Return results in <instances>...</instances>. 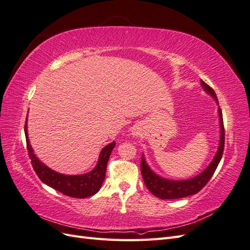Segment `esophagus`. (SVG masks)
Returning a JSON list of instances; mask_svg holds the SVG:
<instances>
[{
	"label": "esophagus",
	"mask_w": 250,
	"mask_h": 250,
	"mask_svg": "<svg viewBox=\"0 0 250 250\" xmlns=\"http://www.w3.org/2000/svg\"><path fill=\"white\" fill-rule=\"evenodd\" d=\"M138 133H139V132H138V131H134V134H135V135H137V134H138Z\"/></svg>",
	"instance_id": "esophagus-1"
}]
</instances>
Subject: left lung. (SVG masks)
<instances>
[{"instance_id": "1", "label": "left lung", "mask_w": 250, "mask_h": 250, "mask_svg": "<svg viewBox=\"0 0 250 250\" xmlns=\"http://www.w3.org/2000/svg\"><path fill=\"white\" fill-rule=\"evenodd\" d=\"M201 81V86L206 92L210 95L216 100L217 104L218 99L214 92V89L208 86L203 80ZM219 112V121H220V140H219V146L217 152L213 158V161L208 166L207 169L202 171L197 176L186 180H171L164 178L154 173L146 163L145 156L142 155L141 161V171L148 190L152 193L155 197L161 199H178L188 197V196L194 195L198 193L201 188L206 186L208 180L214 175V173L218 167L219 163L221 161V157L224 150V126H223V118L222 111L220 107H218Z\"/></svg>"}]
</instances>
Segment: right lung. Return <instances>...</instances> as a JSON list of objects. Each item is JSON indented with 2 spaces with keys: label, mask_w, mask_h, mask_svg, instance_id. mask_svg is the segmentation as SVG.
Instances as JSON below:
<instances>
[{
  "label": "right lung",
  "mask_w": 250,
  "mask_h": 250,
  "mask_svg": "<svg viewBox=\"0 0 250 250\" xmlns=\"http://www.w3.org/2000/svg\"><path fill=\"white\" fill-rule=\"evenodd\" d=\"M25 135L28 154L30 160H31L32 167L37 174V176H39L43 184L48 185L60 193L74 198L90 197V196L95 195L100 190L105 178L106 166L110 153L113 147L116 146L115 142L108 144V145L101 150L99 160H98L96 167L92 171L85 174H81V175H65V174L58 173L50 169L36 157L28 139L27 119L25 124Z\"/></svg>",
  "instance_id": "obj_1"
}]
</instances>
